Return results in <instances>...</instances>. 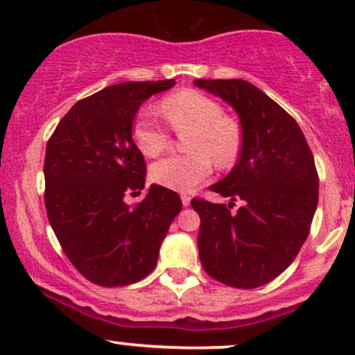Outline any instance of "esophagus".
<instances>
[{
	"label": "esophagus",
	"instance_id": "34e87169",
	"mask_svg": "<svg viewBox=\"0 0 355 355\" xmlns=\"http://www.w3.org/2000/svg\"><path fill=\"white\" fill-rule=\"evenodd\" d=\"M190 202H191V198L189 197V195L183 193V195H182V203H183V207H189Z\"/></svg>",
	"mask_w": 355,
	"mask_h": 355
}]
</instances>
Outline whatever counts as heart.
<instances>
[{"label": "heart", "instance_id": "obj_1", "mask_svg": "<svg viewBox=\"0 0 355 355\" xmlns=\"http://www.w3.org/2000/svg\"><path fill=\"white\" fill-rule=\"evenodd\" d=\"M160 115L177 132L193 130L189 146L193 153L168 155L152 165L158 185L190 191L211 173V159L220 166L230 165L239 155L242 135L237 121L223 115L222 105L197 89H182L166 96L158 107ZM133 140L141 153L157 157L168 148L170 135L152 112H141L133 123Z\"/></svg>", "mask_w": 355, "mask_h": 355}]
</instances>
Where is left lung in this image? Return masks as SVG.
<instances>
[{"instance_id": "left-lung-1", "label": "left lung", "mask_w": 355, "mask_h": 355, "mask_svg": "<svg viewBox=\"0 0 355 355\" xmlns=\"http://www.w3.org/2000/svg\"><path fill=\"white\" fill-rule=\"evenodd\" d=\"M235 110L242 126L239 162L210 190L229 207L193 198L200 215L198 255L205 272L237 288L266 285L294 262L319 202L315 162L302 130L245 80H195ZM240 198L244 205L232 214Z\"/></svg>"}]
</instances>
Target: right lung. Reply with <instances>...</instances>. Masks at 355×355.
<instances>
[{"label": "right lung", "instance_id": "right-lung-1", "mask_svg": "<svg viewBox=\"0 0 355 355\" xmlns=\"http://www.w3.org/2000/svg\"><path fill=\"white\" fill-rule=\"evenodd\" d=\"M175 80L126 81L71 107L53 132L44 155V205L70 262L89 282L121 287L157 266L182 200L150 185L137 207L125 195L145 189V158L132 137L138 108ZM140 193V191H138Z\"/></svg>", "mask_w": 355, "mask_h": 355}]
</instances>
